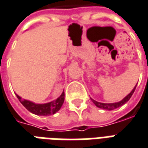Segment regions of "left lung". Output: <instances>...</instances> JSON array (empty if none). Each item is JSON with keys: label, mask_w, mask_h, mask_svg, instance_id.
<instances>
[{"label": "left lung", "mask_w": 148, "mask_h": 148, "mask_svg": "<svg viewBox=\"0 0 148 148\" xmlns=\"http://www.w3.org/2000/svg\"><path fill=\"white\" fill-rule=\"evenodd\" d=\"M136 85L135 86V87L133 89V90L131 91L130 93L127 95L126 97H125L124 98H123L122 101L119 102H116V103H110V104H106V103H101V102H97L96 101H94V99H92L90 98L91 101H93L95 105H96L97 108H102V109H105V110H108V111H111V110L115 109V108H117L120 107L122 105H123L124 104H125L126 102L128 101L130 99V97H132L133 94L134 93V91H135V89H136Z\"/></svg>", "instance_id": "8db88e82"}]
</instances>
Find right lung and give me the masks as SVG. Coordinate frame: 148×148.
<instances>
[{
	"label": "right lung",
	"mask_w": 148,
	"mask_h": 148,
	"mask_svg": "<svg viewBox=\"0 0 148 148\" xmlns=\"http://www.w3.org/2000/svg\"><path fill=\"white\" fill-rule=\"evenodd\" d=\"M18 99L22 103L23 106L30 112L37 115H54L56 112H58L60 108H62V104L65 101V93L62 92L61 96L58 97L57 99L53 101L46 103V104H35L32 101L22 99L18 95L16 94Z\"/></svg>",
	"instance_id": "add662e5"
}]
</instances>
